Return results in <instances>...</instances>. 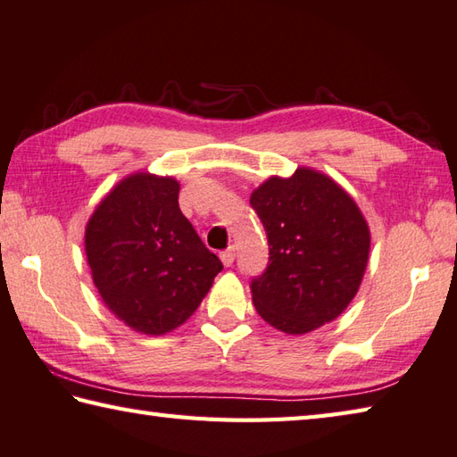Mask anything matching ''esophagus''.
<instances>
[{"label":"esophagus","mask_w":457,"mask_h":457,"mask_svg":"<svg viewBox=\"0 0 457 457\" xmlns=\"http://www.w3.org/2000/svg\"><path fill=\"white\" fill-rule=\"evenodd\" d=\"M220 260H221L223 265H226V268H229V265L234 263V260H236V250H234V247H229V250L221 252L220 253Z\"/></svg>","instance_id":"1"}]
</instances>
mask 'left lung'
Segmentation results:
<instances>
[{"label": "left lung", "mask_w": 457, "mask_h": 457, "mask_svg": "<svg viewBox=\"0 0 457 457\" xmlns=\"http://www.w3.org/2000/svg\"><path fill=\"white\" fill-rule=\"evenodd\" d=\"M250 204L270 242V263L252 279L257 313L287 336L334 321L358 294L371 234L358 204L326 173L297 168L255 187Z\"/></svg>", "instance_id": "left-lung-1"}]
</instances>
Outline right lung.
<instances>
[{"instance_id":"right-lung-1","label":"right lung","mask_w":457,"mask_h":457,"mask_svg":"<svg viewBox=\"0 0 457 457\" xmlns=\"http://www.w3.org/2000/svg\"><path fill=\"white\" fill-rule=\"evenodd\" d=\"M179 181L129 173L86 226V255L99 295L115 318L145 336L179 328L221 271L178 204Z\"/></svg>"}]
</instances>
